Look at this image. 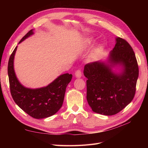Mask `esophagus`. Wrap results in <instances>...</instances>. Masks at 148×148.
Returning <instances> with one entry per match:
<instances>
[{
    "instance_id": "1",
    "label": "esophagus",
    "mask_w": 148,
    "mask_h": 148,
    "mask_svg": "<svg viewBox=\"0 0 148 148\" xmlns=\"http://www.w3.org/2000/svg\"><path fill=\"white\" fill-rule=\"evenodd\" d=\"M82 76V71L80 70H78L75 72V77L77 78H81Z\"/></svg>"
}]
</instances>
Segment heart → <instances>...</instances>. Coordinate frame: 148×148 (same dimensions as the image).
<instances>
[{"label":"heart","mask_w":148,"mask_h":148,"mask_svg":"<svg viewBox=\"0 0 148 148\" xmlns=\"http://www.w3.org/2000/svg\"><path fill=\"white\" fill-rule=\"evenodd\" d=\"M94 42V39L92 38H88L85 40L83 44V48L84 49H89L91 48L92 46V44ZM103 52H104V47L102 45H98L91 53L89 55L88 60L91 62H96L99 59V58L102 55Z\"/></svg>","instance_id":"1"}]
</instances>
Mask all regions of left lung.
I'll return each mask as SVG.
<instances>
[{"mask_svg":"<svg viewBox=\"0 0 148 148\" xmlns=\"http://www.w3.org/2000/svg\"><path fill=\"white\" fill-rule=\"evenodd\" d=\"M119 67L117 73L113 70ZM86 99L93 112L104 115L119 113L132 102L135 95L139 70L132 47L120 38L106 61L85 65Z\"/></svg>","mask_w":148,"mask_h":148,"instance_id":"obj_1","label":"left lung"}]
</instances>
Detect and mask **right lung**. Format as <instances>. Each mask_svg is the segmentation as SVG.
Here are the masks:
<instances>
[{
	"label": "right lung",
	"mask_w": 148,
	"mask_h": 148,
	"mask_svg": "<svg viewBox=\"0 0 148 148\" xmlns=\"http://www.w3.org/2000/svg\"><path fill=\"white\" fill-rule=\"evenodd\" d=\"M34 34L30 30L18 44ZM17 46L11 54L8 64L10 92L13 99L26 114L34 119H41L54 115L63 104L67 85L72 78V75L62 74L45 87L32 89L22 85L14 70V57Z\"/></svg>",
	"instance_id": "obj_1"
}]
</instances>
